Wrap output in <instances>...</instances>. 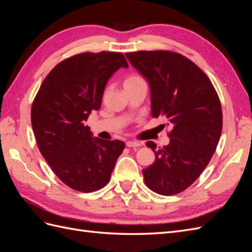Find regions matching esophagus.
<instances>
[{
	"mask_svg": "<svg viewBox=\"0 0 252 252\" xmlns=\"http://www.w3.org/2000/svg\"><path fill=\"white\" fill-rule=\"evenodd\" d=\"M126 146L127 147H139V146H141V143L140 142H134V141H127Z\"/></svg>",
	"mask_w": 252,
	"mask_h": 252,
	"instance_id": "1",
	"label": "esophagus"
}]
</instances>
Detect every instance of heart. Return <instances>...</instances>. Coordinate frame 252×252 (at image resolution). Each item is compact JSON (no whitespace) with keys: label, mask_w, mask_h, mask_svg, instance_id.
I'll return each instance as SVG.
<instances>
[{"label":"heart","mask_w":252,"mask_h":252,"mask_svg":"<svg viewBox=\"0 0 252 252\" xmlns=\"http://www.w3.org/2000/svg\"><path fill=\"white\" fill-rule=\"evenodd\" d=\"M140 80H143L142 78H140L139 75H134V74H131V75H128V77L124 80V83L123 85L124 86H127V85H130V84L134 83V82H138Z\"/></svg>","instance_id":"heart-1"}]
</instances>
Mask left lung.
Here are the masks:
<instances>
[{
    "label": "left lung",
    "mask_w": 252,
    "mask_h": 252,
    "mask_svg": "<svg viewBox=\"0 0 252 252\" xmlns=\"http://www.w3.org/2000/svg\"><path fill=\"white\" fill-rule=\"evenodd\" d=\"M125 56L148 82L151 117L166 118L171 127L168 145L146 143L156 159L143 169L145 183L158 194H177L200 177L215 154L223 124L219 96L207 75L180 53Z\"/></svg>",
    "instance_id": "1"
}]
</instances>
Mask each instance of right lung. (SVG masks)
Instances as JSON below:
<instances>
[{
	"mask_svg": "<svg viewBox=\"0 0 252 252\" xmlns=\"http://www.w3.org/2000/svg\"><path fill=\"white\" fill-rule=\"evenodd\" d=\"M128 68L120 52H85L59 63L43 81L32 107V125L40 152L64 184L82 192L110 180L125 143L94 138L85 125L101 108L108 80Z\"/></svg>",
	"mask_w": 252,
	"mask_h": 252,
	"instance_id": "1",
	"label": "right lung"
}]
</instances>
